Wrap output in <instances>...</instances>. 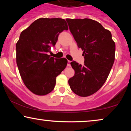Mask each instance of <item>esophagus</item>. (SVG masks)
Segmentation results:
<instances>
[{
  "label": "esophagus",
  "mask_w": 131,
  "mask_h": 131,
  "mask_svg": "<svg viewBox=\"0 0 131 131\" xmlns=\"http://www.w3.org/2000/svg\"><path fill=\"white\" fill-rule=\"evenodd\" d=\"M70 63H71V61H70L68 60V61H67V66H69V67H70V66H71V64H70Z\"/></svg>",
  "instance_id": "1"
}]
</instances>
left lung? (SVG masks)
Returning <instances> with one entry per match:
<instances>
[{"instance_id":"1","label":"left lung","mask_w":131,"mask_h":131,"mask_svg":"<svg viewBox=\"0 0 131 131\" xmlns=\"http://www.w3.org/2000/svg\"><path fill=\"white\" fill-rule=\"evenodd\" d=\"M69 30L85 58L84 65L70 63L74 76L69 80L73 92L80 96L98 91L108 78L114 61L115 43L111 32L91 19H66Z\"/></svg>"}]
</instances>
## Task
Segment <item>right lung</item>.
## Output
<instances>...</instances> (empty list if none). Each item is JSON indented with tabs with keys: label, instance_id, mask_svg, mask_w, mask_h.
Listing matches in <instances>:
<instances>
[{
	"label": "right lung",
	"instance_id": "1",
	"mask_svg": "<svg viewBox=\"0 0 131 131\" xmlns=\"http://www.w3.org/2000/svg\"><path fill=\"white\" fill-rule=\"evenodd\" d=\"M68 29L64 19L39 18L21 32L16 44L17 64L25 85L35 94L52 91L57 76L67 66L66 58H55L48 53L60 33Z\"/></svg>",
	"mask_w": 131,
	"mask_h": 131
}]
</instances>
